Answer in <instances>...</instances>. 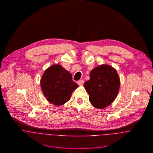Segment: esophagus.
<instances>
[{
	"label": "esophagus",
	"instance_id": "34e87169",
	"mask_svg": "<svg viewBox=\"0 0 153 153\" xmlns=\"http://www.w3.org/2000/svg\"><path fill=\"white\" fill-rule=\"evenodd\" d=\"M84 83V81L82 80V79H81V80H79L78 81H77V84L79 85H82Z\"/></svg>",
	"mask_w": 153,
	"mask_h": 153
}]
</instances>
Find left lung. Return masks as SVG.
I'll return each instance as SVG.
<instances>
[{
	"instance_id": "8db88e82",
	"label": "left lung",
	"mask_w": 153,
	"mask_h": 153,
	"mask_svg": "<svg viewBox=\"0 0 153 153\" xmlns=\"http://www.w3.org/2000/svg\"><path fill=\"white\" fill-rule=\"evenodd\" d=\"M120 85L116 69L111 66L101 65L91 71L90 79L84 83V87L89 95L91 104L97 108L103 109L114 101Z\"/></svg>"
}]
</instances>
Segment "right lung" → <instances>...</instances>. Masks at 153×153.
<instances>
[{
  "label": "right lung",
  "instance_id": "right-lung-1",
  "mask_svg": "<svg viewBox=\"0 0 153 153\" xmlns=\"http://www.w3.org/2000/svg\"><path fill=\"white\" fill-rule=\"evenodd\" d=\"M41 87L46 100L55 105H62L70 100L72 92L78 87L72 75L61 65L49 67L41 79Z\"/></svg>",
  "mask_w": 153,
  "mask_h": 153
}]
</instances>
